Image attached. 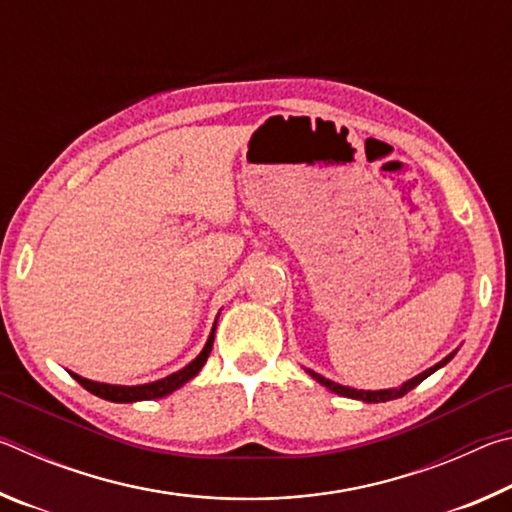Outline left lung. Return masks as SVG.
<instances>
[{
    "instance_id": "8db88e82",
    "label": "left lung",
    "mask_w": 512,
    "mask_h": 512,
    "mask_svg": "<svg viewBox=\"0 0 512 512\" xmlns=\"http://www.w3.org/2000/svg\"><path fill=\"white\" fill-rule=\"evenodd\" d=\"M456 352H452L449 354V357H445L443 361L440 363H436V366L433 368H429V370H424L422 375H418V377H413L411 381H406V384H402L400 388H388V391H357V388H348V386H341V384H334V381H329V379H325L323 375H318V372H314V370H307L311 377H314L318 384H323V386H327L329 391L332 393H336V395H343V397H352V400H361V402H368V404H377V402H388V400H397V397H402V395H406L409 391H413L415 386L420 384V381H424L427 379L431 372H436L438 368H443L447 361H452V357H454Z\"/></svg>"
}]
</instances>
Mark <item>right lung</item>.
Returning <instances> with one entry per match:
<instances>
[{"instance_id": "1", "label": "right lung", "mask_w": 512, "mask_h": 512, "mask_svg": "<svg viewBox=\"0 0 512 512\" xmlns=\"http://www.w3.org/2000/svg\"><path fill=\"white\" fill-rule=\"evenodd\" d=\"M212 343H214V329L210 334V339H207L203 352L198 354V357L189 363V366H185L183 370L173 372V375L164 377V379H158L153 381V384H142V386H112V384H99V381H90V379H83L79 375L72 377L79 381V384L85 388V391H90L92 395L97 397H103V400H110V402H140V400H158V397H164L176 391V388H180L185 384V381H189L192 377L198 375V370H201L205 366L207 357H210L212 352Z\"/></svg>"}]
</instances>
